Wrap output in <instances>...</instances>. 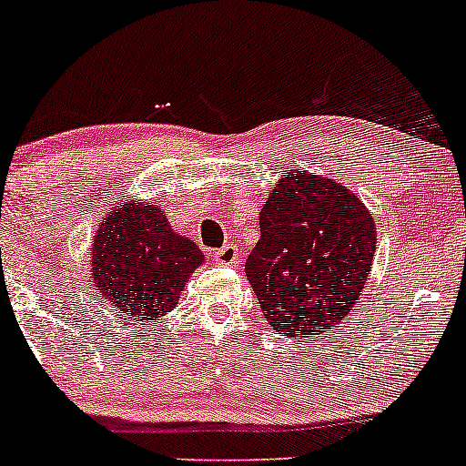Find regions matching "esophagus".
Masks as SVG:
<instances>
[{"instance_id":"1","label":"esophagus","mask_w":466,"mask_h":466,"mask_svg":"<svg viewBox=\"0 0 466 466\" xmlns=\"http://www.w3.org/2000/svg\"><path fill=\"white\" fill-rule=\"evenodd\" d=\"M214 258H216V263H220V265H239L241 252L235 244H227V246H222L218 252H216Z\"/></svg>"}]
</instances>
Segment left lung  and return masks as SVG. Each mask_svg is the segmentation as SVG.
Returning <instances> with one entry per match:
<instances>
[{
	"label": "left lung",
	"instance_id": "8db88e82",
	"mask_svg": "<svg viewBox=\"0 0 466 466\" xmlns=\"http://www.w3.org/2000/svg\"><path fill=\"white\" fill-rule=\"evenodd\" d=\"M246 278L271 328L328 334L358 304L377 252L372 214L344 184L293 168L271 186Z\"/></svg>",
	"mask_w": 466,
	"mask_h": 466
}]
</instances>
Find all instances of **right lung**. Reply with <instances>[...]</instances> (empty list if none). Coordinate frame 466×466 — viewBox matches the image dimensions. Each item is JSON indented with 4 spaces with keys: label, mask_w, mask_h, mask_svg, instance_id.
<instances>
[{
    "label": "right lung",
    "mask_w": 466,
    "mask_h": 466,
    "mask_svg": "<svg viewBox=\"0 0 466 466\" xmlns=\"http://www.w3.org/2000/svg\"><path fill=\"white\" fill-rule=\"evenodd\" d=\"M89 258L98 298L141 323L171 312L205 263L195 241L173 231L160 205L132 198L106 211Z\"/></svg>",
    "instance_id": "1"
}]
</instances>
